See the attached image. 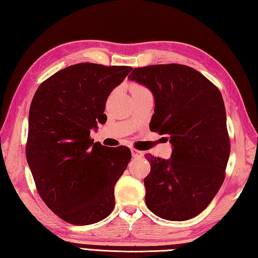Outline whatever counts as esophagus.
<instances>
[{
    "instance_id": "obj_1",
    "label": "esophagus",
    "mask_w": 258,
    "mask_h": 258,
    "mask_svg": "<svg viewBox=\"0 0 258 258\" xmlns=\"http://www.w3.org/2000/svg\"><path fill=\"white\" fill-rule=\"evenodd\" d=\"M131 154H133L134 158H141V157H143V155H144V152L133 148V149H131Z\"/></svg>"
}]
</instances>
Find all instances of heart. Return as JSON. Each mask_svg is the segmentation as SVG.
<instances>
[{"instance_id": "heart-1", "label": "heart", "mask_w": 258, "mask_h": 258, "mask_svg": "<svg viewBox=\"0 0 258 258\" xmlns=\"http://www.w3.org/2000/svg\"><path fill=\"white\" fill-rule=\"evenodd\" d=\"M144 88H141V87H138V86H136V87H134V89H133V91H137V90H143Z\"/></svg>"}]
</instances>
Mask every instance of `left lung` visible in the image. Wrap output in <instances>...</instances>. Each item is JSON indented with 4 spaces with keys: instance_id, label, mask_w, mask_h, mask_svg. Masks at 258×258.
<instances>
[{
    "instance_id": "8db88e82",
    "label": "left lung",
    "mask_w": 258,
    "mask_h": 258,
    "mask_svg": "<svg viewBox=\"0 0 258 258\" xmlns=\"http://www.w3.org/2000/svg\"><path fill=\"white\" fill-rule=\"evenodd\" d=\"M155 99L150 130L169 136V159L145 158L146 205L160 218L182 222L206 208L225 179L230 145L222 93L201 72L181 64L136 68L128 77Z\"/></svg>"
}]
</instances>
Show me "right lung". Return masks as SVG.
Segmentation results:
<instances>
[{
  "instance_id": "1",
  "label": "right lung",
  "mask_w": 258,
  "mask_h": 258,
  "mask_svg": "<svg viewBox=\"0 0 258 258\" xmlns=\"http://www.w3.org/2000/svg\"><path fill=\"white\" fill-rule=\"evenodd\" d=\"M133 70L78 63L41 83L29 112L26 159L39 195L56 216L91 225L114 207V185L131 159L128 147L90 139L109 94Z\"/></svg>"
}]
</instances>
